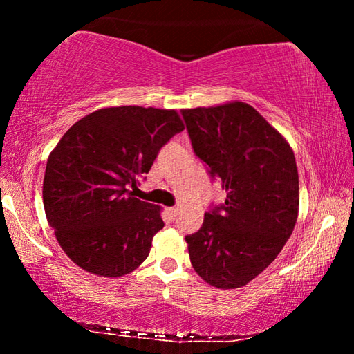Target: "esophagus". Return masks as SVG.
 <instances>
[{
	"label": "esophagus",
	"mask_w": 354,
	"mask_h": 354,
	"mask_svg": "<svg viewBox=\"0 0 354 354\" xmlns=\"http://www.w3.org/2000/svg\"><path fill=\"white\" fill-rule=\"evenodd\" d=\"M167 211H169V215H170V217H171L173 220H175L176 214H178V207H169V209H167Z\"/></svg>",
	"instance_id": "34e87169"
}]
</instances>
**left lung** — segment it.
I'll return each mask as SVG.
<instances>
[{
  "label": "left lung",
  "instance_id": "left-lung-1",
  "mask_svg": "<svg viewBox=\"0 0 354 354\" xmlns=\"http://www.w3.org/2000/svg\"><path fill=\"white\" fill-rule=\"evenodd\" d=\"M195 154L226 190L185 237L194 270L217 289H239L274 261L299 206L295 154L286 137L242 101L183 109Z\"/></svg>",
  "mask_w": 354,
  "mask_h": 354
}]
</instances>
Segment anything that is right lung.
Returning a JSON list of instances; mask_svg holds the SVG:
<instances>
[{"label":"right lung","mask_w":354,"mask_h":354,"mask_svg":"<svg viewBox=\"0 0 354 354\" xmlns=\"http://www.w3.org/2000/svg\"><path fill=\"white\" fill-rule=\"evenodd\" d=\"M184 123L175 109L103 107L62 136L44 178L46 220L77 267L104 278L134 272L164 227L162 207L131 194Z\"/></svg>","instance_id":"right-lung-1"}]
</instances>
